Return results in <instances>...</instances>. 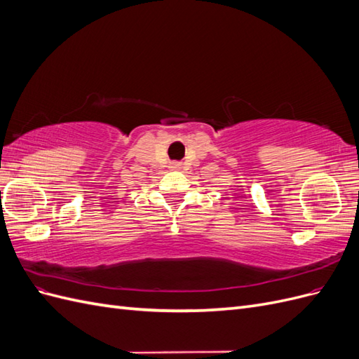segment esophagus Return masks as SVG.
Masks as SVG:
<instances>
[{"instance_id":"esophagus-1","label":"esophagus","mask_w":359,"mask_h":359,"mask_svg":"<svg viewBox=\"0 0 359 359\" xmlns=\"http://www.w3.org/2000/svg\"><path fill=\"white\" fill-rule=\"evenodd\" d=\"M170 168H172V169H178V168H180V163H173V165H172Z\"/></svg>"}]
</instances>
